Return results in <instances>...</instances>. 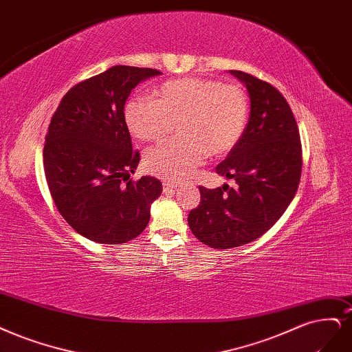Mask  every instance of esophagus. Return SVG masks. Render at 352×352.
<instances>
[{"instance_id": "34e87169", "label": "esophagus", "mask_w": 352, "mask_h": 352, "mask_svg": "<svg viewBox=\"0 0 352 352\" xmlns=\"http://www.w3.org/2000/svg\"><path fill=\"white\" fill-rule=\"evenodd\" d=\"M176 189H177V185H176V184H172V182H167V180L163 182V190H164L166 193L173 192V190H176Z\"/></svg>"}]
</instances>
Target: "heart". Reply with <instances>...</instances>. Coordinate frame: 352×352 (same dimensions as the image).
<instances>
[{"label": "heart", "mask_w": 352, "mask_h": 352, "mask_svg": "<svg viewBox=\"0 0 352 352\" xmlns=\"http://www.w3.org/2000/svg\"><path fill=\"white\" fill-rule=\"evenodd\" d=\"M155 100L134 98L125 107L126 124L142 141H160L177 124L180 138L147 151L144 166L166 180L189 177L207 153L232 151L243 137L249 119V99L240 84L207 78H179L163 82Z\"/></svg>", "instance_id": "1"}]
</instances>
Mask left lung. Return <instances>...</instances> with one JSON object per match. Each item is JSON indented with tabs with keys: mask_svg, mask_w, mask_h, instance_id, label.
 Wrapping results in <instances>:
<instances>
[{
	"mask_svg": "<svg viewBox=\"0 0 352 352\" xmlns=\"http://www.w3.org/2000/svg\"><path fill=\"white\" fill-rule=\"evenodd\" d=\"M249 91L245 134L215 172L236 188L199 186L201 202L188 215L195 237L214 249L250 243L280 220L301 177L300 132L292 107L272 84L243 71H230Z\"/></svg>",
	"mask_w": 352,
	"mask_h": 352,
	"instance_id": "8db88e82",
	"label": "left lung"
}]
</instances>
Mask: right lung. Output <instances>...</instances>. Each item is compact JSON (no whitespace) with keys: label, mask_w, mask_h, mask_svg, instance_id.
Masks as SVG:
<instances>
[{"label":"right lung","mask_w":352,"mask_h":352,"mask_svg":"<svg viewBox=\"0 0 352 352\" xmlns=\"http://www.w3.org/2000/svg\"><path fill=\"white\" fill-rule=\"evenodd\" d=\"M160 71L115 65L67 91L45 138L43 167L59 214L96 243L120 245L140 236L162 182L129 179L140 163L125 122L131 90Z\"/></svg>","instance_id":"obj_1"}]
</instances>
